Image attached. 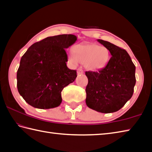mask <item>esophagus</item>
Segmentation results:
<instances>
[{"mask_svg": "<svg viewBox=\"0 0 152 152\" xmlns=\"http://www.w3.org/2000/svg\"><path fill=\"white\" fill-rule=\"evenodd\" d=\"M82 74H83V70L81 69H78V70H77V74H78V75H81Z\"/></svg>", "mask_w": 152, "mask_h": 152, "instance_id": "esophagus-1", "label": "esophagus"}]
</instances>
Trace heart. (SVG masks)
<instances>
[{"label": "heart", "instance_id": "obj_1", "mask_svg": "<svg viewBox=\"0 0 152 152\" xmlns=\"http://www.w3.org/2000/svg\"><path fill=\"white\" fill-rule=\"evenodd\" d=\"M110 51L105 46H99L93 43L77 44L73 48V51L69 53L70 63L76 64L83 63L89 70L96 71L105 67L110 60Z\"/></svg>", "mask_w": 152, "mask_h": 152}]
</instances>
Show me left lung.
<instances>
[{
	"mask_svg": "<svg viewBox=\"0 0 152 152\" xmlns=\"http://www.w3.org/2000/svg\"><path fill=\"white\" fill-rule=\"evenodd\" d=\"M97 41L108 48L112 57L106 66L98 72H86L88 78L86 102L96 112H115L133 96L136 68L125 50L107 41Z\"/></svg>",
	"mask_w": 152,
	"mask_h": 152,
	"instance_id": "1",
	"label": "left lung"
}]
</instances>
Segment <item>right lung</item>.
I'll use <instances>...</instances> for the list:
<instances>
[{
  "label": "right lung",
  "instance_id": "obj_1",
  "mask_svg": "<svg viewBox=\"0 0 152 152\" xmlns=\"http://www.w3.org/2000/svg\"><path fill=\"white\" fill-rule=\"evenodd\" d=\"M74 34L49 37L28 48L17 72L19 94L28 104L40 109L59 106L61 91L77 77L67 67L65 49L76 42Z\"/></svg>",
  "mask_w": 152,
  "mask_h": 152
}]
</instances>
